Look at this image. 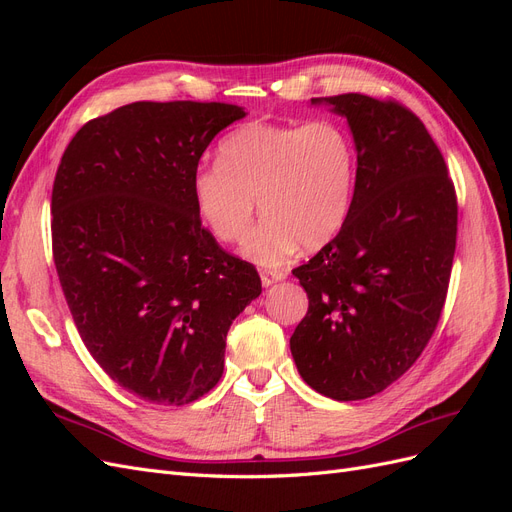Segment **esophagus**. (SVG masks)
<instances>
[{
	"instance_id": "1",
	"label": "esophagus",
	"mask_w": 512,
	"mask_h": 512,
	"mask_svg": "<svg viewBox=\"0 0 512 512\" xmlns=\"http://www.w3.org/2000/svg\"><path fill=\"white\" fill-rule=\"evenodd\" d=\"M284 277H286V271H282V269H262L260 271L262 286H271L275 282H282Z\"/></svg>"
}]
</instances>
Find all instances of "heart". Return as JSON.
<instances>
[{
  "label": "heart",
  "instance_id": "obj_1",
  "mask_svg": "<svg viewBox=\"0 0 512 512\" xmlns=\"http://www.w3.org/2000/svg\"><path fill=\"white\" fill-rule=\"evenodd\" d=\"M354 183L356 147L342 121H252L222 138L218 164L196 168L192 200L222 243L250 232L260 200L265 220L247 237L243 254L258 265H280L299 243L320 250L339 235Z\"/></svg>",
  "mask_w": 512,
  "mask_h": 512
}]
</instances>
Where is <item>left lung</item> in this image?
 <instances>
[{
    "label": "left lung",
    "mask_w": 512,
    "mask_h": 512,
    "mask_svg": "<svg viewBox=\"0 0 512 512\" xmlns=\"http://www.w3.org/2000/svg\"><path fill=\"white\" fill-rule=\"evenodd\" d=\"M348 119L356 183L339 235L292 273L309 307L290 337L301 378L324 397L382 393L438 327L457 243V194L423 121L395 100L314 98Z\"/></svg>",
    "instance_id": "obj_1"
}]
</instances>
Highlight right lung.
<instances>
[{
    "instance_id": "obj_1",
    "label": "right lung",
    "mask_w": 512,
    "mask_h": 512,
    "mask_svg": "<svg viewBox=\"0 0 512 512\" xmlns=\"http://www.w3.org/2000/svg\"><path fill=\"white\" fill-rule=\"evenodd\" d=\"M241 117L224 102H132L87 121L57 168L53 260L70 314L108 378L151 404L218 384L230 324L262 292L192 200L200 156Z\"/></svg>"
}]
</instances>
